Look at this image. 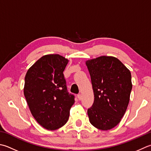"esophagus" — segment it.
Segmentation results:
<instances>
[{
	"label": "esophagus",
	"instance_id": "1",
	"mask_svg": "<svg viewBox=\"0 0 151 151\" xmlns=\"http://www.w3.org/2000/svg\"><path fill=\"white\" fill-rule=\"evenodd\" d=\"M77 97H78V99H79V100H81L82 99V95L81 93H79V94H78L77 95Z\"/></svg>",
	"mask_w": 151,
	"mask_h": 151
}]
</instances>
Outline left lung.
<instances>
[{
	"label": "left lung",
	"mask_w": 151,
	"mask_h": 151,
	"mask_svg": "<svg viewBox=\"0 0 151 151\" xmlns=\"http://www.w3.org/2000/svg\"><path fill=\"white\" fill-rule=\"evenodd\" d=\"M94 93L88 109L90 123L101 130L113 128L124 115L132 89L129 70L117 58L101 56L86 61Z\"/></svg>",
	"instance_id": "left-lung-1"
}]
</instances>
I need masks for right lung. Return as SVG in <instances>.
Returning <instances> with one entry per match:
<instances>
[{"label": "right lung", "instance_id": "1", "mask_svg": "<svg viewBox=\"0 0 151 151\" xmlns=\"http://www.w3.org/2000/svg\"><path fill=\"white\" fill-rule=\"evenodd\" d=\"M68 62L59 54L44 55L29 68L25 77L23 91L31 113L40 126L50 130L65 124L75 103L63 75Z\"/></svg>", "mask_w": 151, "mask_h": 151}]
</instances>
